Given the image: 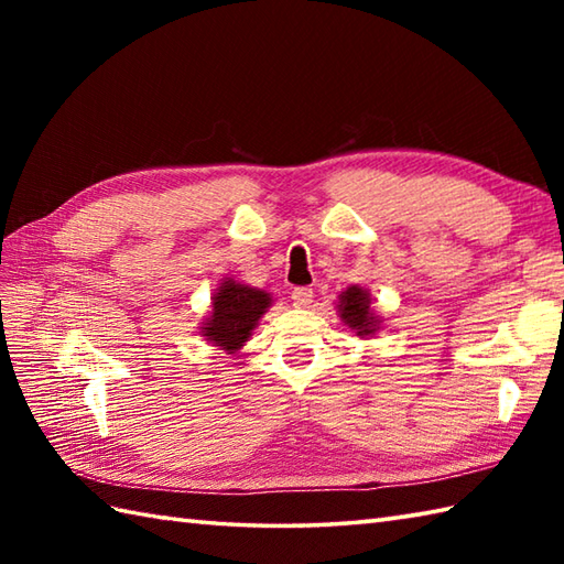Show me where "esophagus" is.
I'll return each instance as SVG.
<instances>
[{"mask_svg":"<svg viewBox=\"0 0 564 564\" xmlns=\"http://www.w3.org/2000/svg\"><path fill=\"white\" fill-rule=\"evenodd\" d=\"M291 297H293V305H297V307H307L310 303H313L315 293H313V289H307V285H301V289H295V291L291 293Z\"/></svg>","mask_w":564,"mask_h":564,"instance_id":"34e87169","label":"esophagus"}]
</instances>
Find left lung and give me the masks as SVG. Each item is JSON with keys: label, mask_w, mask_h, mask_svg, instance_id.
Here are the masks:
<instances>
[{"label": "left lung", "mask_w": 564, "mask_h": 564, "mask_svg": "<svg viewBox=\"0 0 564 564\" xmlns=\"http://www.w3.org/2000/svg\"><path fill=\"white\" fill-rule=\"evenodd\" d=\"M337 313L349 329L356 332V337H376V332L382 325V317L370 307V293L364 285H349L339 293Z\"/></svg>", "instance_id": "left-lung-1"}]
</instances>
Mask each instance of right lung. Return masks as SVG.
Masks as SVG:
<instances>
[{
	"label": "right lung",
	"mask_w": 564,
	"mask_h": 564,
	"mask_svg": "<svg viewBox=\"0 0 564 564\" xmlns=\"http://www.w3.org/2000/svg\"><path fill=\"white\" fill-rule=\"evenodd\" d=\"M271 305V293L225 275L210 297L208 317L200 322V337L225 354H237Z\"/></svg>",
	"instance_id": "right-lung-1"
}]
</instances>
